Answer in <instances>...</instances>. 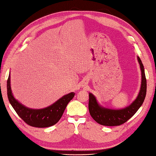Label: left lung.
<instances>
[{
  "instance_id": "1",
  "label": "left lung",
  "mask_w": 156,
  "mask_h": 156,
  "mask_svg": "<svg viewBox=\"0 0 156 156\" xmlns=\"http://www.w3.org/2000/svg\"><path fill=\"white\" fill-rule=\"evenodd\" d=\"M141 71V85L136 99L129 106L122 109H111L102 106L96 98L89 92L88 109L91 117L98 123L105 126H117L123 124L135 114L142 105L146 94V79L144 68L140 58L137 56Z\"/></svg>"
}]
</instances>
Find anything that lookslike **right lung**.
<instances>
[{
	"mask_svg": "<svg viewBox=\"0 0 156 156\" xmlns=\"http://www.w3.org/2000/svg\"><path fill=\"white\" fill-rule=\"evenodd\" d=\"M7 94L8 100L17 114L29 125L39 128L48 127L57 123L64 113L67 105L75 96L74 92H70L44 108L32 109L27 108L16 100L12 94L10 72L7 81Z\"/></svg>",
	"mask_w": 156,
	"mask_h": 156,
	"instance_id": "1",
	"label": "right lung"
}]
</instances>
